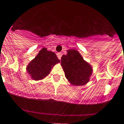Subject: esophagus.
Returning a JSON list of instances; mask_svg holds the SVG:
<instances>
[{
    "mask_svg": "<svg viewBox=\"0 0 124 124\" xmlns=\"http://www.w3.org/2000/svg\"><path fill=\"white\" fill-rule=\"evenodd\" d=\"M57 55L58 58H59V59L61 60V57H62V54H61V53H57Z\"/></svg>",
    "mask_w": 124,
    "mask_h": 124,
    "instance_id": "esophagus-1",
    "label": "esophagus"
}]
</instances>
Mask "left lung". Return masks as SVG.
Returning <instances> with one entry per match:
<instances>
[{
    "instance_id": "8db88e82",
    "label": "left lung",
    "mask_w": 124,
    "mask_h": 124,
    "mask_svg": "<svg viewBox=\"0 0 124 124\" xmlns=\"http://www.w3.org/2000/svg\"><path fill=\"white\" fill-rule=\"evenodd\" d=\"M67 52V54L61 57V66L65 77L72 85H85L90 81L93 67L77 50L69 49Z\"/></svg>"
}]
</instances>
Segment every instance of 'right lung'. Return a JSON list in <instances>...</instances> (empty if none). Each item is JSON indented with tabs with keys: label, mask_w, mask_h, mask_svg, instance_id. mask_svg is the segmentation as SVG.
Wrapping results in <instances>:
<instances>
[{
	"label": "right lung",
	"mask_w": 124,
	"mask_h": 124,
	"mask_svg": "<svg viewBox=\"0 0 124 124\" xmlns=\"http://www.w3.org/2000/svg\"><path fill=\"white\" fill-rule=\"evenodd\" d=\"M59 62L60 60L54 52L43 47L26 66V71L33 80H43L49 74L53 67Z\"/></svg>",
	"instance_id": "add662e5"
}]
</instances>
